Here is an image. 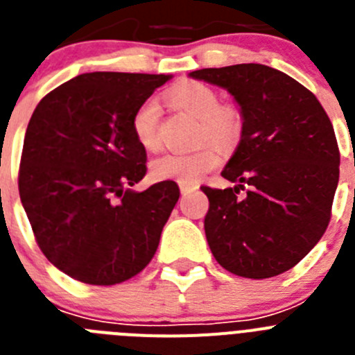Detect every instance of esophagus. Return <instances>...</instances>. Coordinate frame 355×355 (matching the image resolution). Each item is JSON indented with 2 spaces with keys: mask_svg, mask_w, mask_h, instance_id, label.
I'll return each mask as SVG.
<instances>
[{
  "mask_svg": "<svg viewBox=\"0 0 355 355\" xmlns=\"http://www.w3.org/2000/svg\"><path fill=\"white\" fill-rule=\"evenodd\" d=\"M180 190H181V193H183V196H187V193H190V192H193V190H197V184H184V183H181L180 184Z\"/></svg>",
  "mask_w": 355,
  "mask_h": 355,
  "instance_id": "obj_1",
  "label": "esophagus"
}]
</instances>
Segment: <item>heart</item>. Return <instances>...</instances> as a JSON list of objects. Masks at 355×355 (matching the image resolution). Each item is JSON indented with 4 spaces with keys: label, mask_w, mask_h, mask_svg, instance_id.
<instances>
[{
    "label": "heart",
    "mask_w": 355,
    "mask_h": 355,
    "mask_svg": "<svg viewBox=\"0 0 355 355\" xmlns=\"http://www.w3.org/2000/svg\"><path fill=\"white\" fill-rule=\"evenodd\" d=\"M168 99L188 115L199 121L197 144L211 142L220 149H229L240 140L243 115L233 105H220V96L209 85L200 81H183L168 90ZM135 140L146 150L159 147V105L155 97H147L131 117ZM220 155L211 146L193 153H168L150 163V175L159 181H178L192 184L218 165Z\"/></svg>",
    "instance_id": "heart-1"
}]
</instances>
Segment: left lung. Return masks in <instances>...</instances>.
<instances>
[{
	"label": "left lung",
	"instance_id": "obj_1",
	"mask_svg": "<svg viewBox=\"0 0 355 355\" xmlns=\"http://www.w3.org/2000/svg\"><path fill=\"white\" fill-rule=\"evenodd\" d=\"M218 85L240 105L243 131L222 171L231 188L208 196L206 240L234 275L266 279L293 268L331 220L340 149L315 94L284 72L238 64L190 72Z\"/></svg>",
	"mask_w": 355,
	"mask_h": 355
}]
</instances>
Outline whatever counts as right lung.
Returning <instances> with one entry per match:
<instances>
[{"mask_svg": "<svg viewBox=\"0 0 355 355\" xmlns=\"http://www.w3.org/2000/svg\"><path fill=\"white\" fill-rule=\"evenodd\" d=\"M167 74L87 72L44 96L24 135L19 196L44 256L69 277L124 283L158 249L180 199L174 181L144 192L146 149L131 117Z\"/></svg>", "mask_w": 355, "mask_h": 355, "instance_id": "1", "label": "right lung"}]
</instances>
